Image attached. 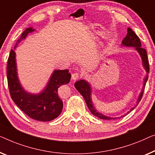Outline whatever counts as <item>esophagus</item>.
Here are the masks:
<instances>
[{
	"mask_svg": "<svg viewBox=\"0 0 155 155\" xmlns=\"http://www.w3.org/2000/svg\"><path fill=\"white\" fill-rule=\"evenodd\" d=\"M79 77H81V75L78 73H74L73 74L71 75V78H72L73 80H77Z\"/></svg>",
	"mask_w": 155,
	"mask_h": 155,
	"instance_id": "1",
	"label": "esophagus"
}]
</instances>
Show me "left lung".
I'll use <instances>...</instances> for the list:
<instances>
[{"label":"left lung","mask_w":155,"mask_h":155,"mask_svg":"<svg viewBox=\"0 0 155 155\" xmlns=\"http://www.w3.org/2000/svg\"><path fill=\"white\" fill-rule=\"evenodd\" d=\"M122 43H123L124 45H126V46H132V47L136 48V49L138 51V53H140L141 58H142L144 67H145L146 71H147V74L149 73L150 67H149V61H148V59H147V51H146L145 49H144L141 47V42L140 41V38H139V37L137 36V35L135 34V32L133 31L131 29H130V28H128L127 35H126V36L124 38L123 41H122ZM147 78H148V76H147V77L145 78V84H144V85H145L146 82H147ZM74 86L75 88H77V90L81 93V94L82 96L84 97V98L85 100V101H86V103L87 104V106H88L89 110L91 111V112L92 113L93 115H95V116H96L100 119H104V120H111V119H116V118H112V117L104 116V115L101 114V113H99L96 110H95L91 99V90L90 85H89L86 81L84 80L78 81L75 83ZM143 93L144 92L143 91L142 93H141V94L140 95V96H139L138 104V102L140 101L141 98H142ZM134 107L133 108L132 110H134Z\"/></svg>","instance_id":"left-lung-1"}]
</instances>
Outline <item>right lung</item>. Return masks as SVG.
<instances>
[{
	"mask_svg": "<svg viewBox=\"0 0 155 155\" xmlns=\"http://www.w3.org/2000/svg\"><path fill=\"white\" fill-rule=\"evenodd\" d=\"M33 31L32 28L26 29L17 40L14 50L28 34ZM14 50L10 51L7 65L8 88L11 98L17 106L31 119L41 121L53 120L62 110L63 102L58 96V91L60 86L68 84L70 81L69 70H55L42 93L38 95L29 94L21 88L17 78Z\"/></svg>",
	"mask_w": 155,
	"mask_h": 155,
	"instance_id": "add662e5",
	"label": "right lung"
}]
</instances>
